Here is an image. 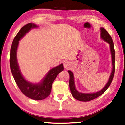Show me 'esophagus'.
<instances>
[{
    "label": "esophagus",
    "mask_w": 125,
    "mask_h": 125,
    "mask_svg": "<svg viewBox=\"0 0 125 125\" xmlns=\"http://www.w3.org/2000/svg\"><path fill=\"white\" fill-rule=\"evenodd\" d=\"M64 67L66 69H70L72 66V63L70 62H65L64 63Z\"/></svg>",
    "instance_id": "1"
}]
</instances>
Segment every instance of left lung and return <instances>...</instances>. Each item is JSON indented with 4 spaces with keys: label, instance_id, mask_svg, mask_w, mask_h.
I'll list each match as a JSON object with an SVG mask.
<instances>
[{
    "label": "left lung",
    "instance_id": "8db88e82",
    "mask_svg": "<svg viewBox=\"0 0 125 125\" xmlns=\"http://www.w3.org/2000/svg\"><path fill=\"white\" fill-rule=\"evenodd\" d=\"M100 37L102 39H104V41L108 43L110 45V53H111L112 56V70L111 74H110L109 79L105 85L104 88L100 91L97 92L96 93H90V94H84V93L79 92L76 90L75 87V84H74V76L73 73L71 71H68L69 73V87L71 90V94L76 99L80 100L82 102H87L90 101L94 99L97 98V97L100 96L102 95L104 92L107 89L109 86L111 84L112 81L113 76L115 73V52L114 49V45H113V42L108 32L106 31V30L104 28H100Z\"/></svg>",
    "mask_w": 125,
    "mask_h": 125
}]
</instances>
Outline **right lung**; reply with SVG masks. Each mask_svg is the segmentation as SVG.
<instances>
[{
  "label": "right lung",
  "mask_w": 125,
  "mask_h": 125,
  "mask_svg": "<svg viewBox=\"0 0 125 125\" xmlns=\"http://www.w3.org/2000/svg\"><path fill=\"white\" fill-rule=\"evenodd\" d=\"M34 23L27 24L21 29L13 41L10 49V65L14 79L19 89L26 96L33 100H43L46 98L51 94L52 84L58 74L63 71V64H61L58 66L50 70L41 82L33 84L29 82L21 74L17 61L16 52L19 41L31 29L38 28Z\"/></svg>",
  "instance_id": "right-lung-1"
}]
</instances>
